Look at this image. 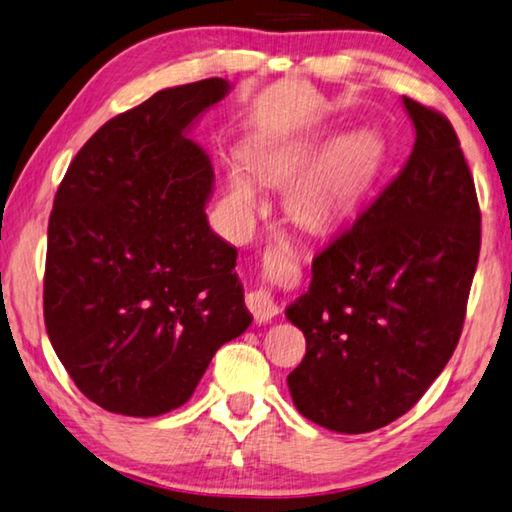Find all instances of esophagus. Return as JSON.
<instances>
[{
	"label": "esophagus",
	"instance_id": "esophagus-1",
	"mask_svg": "<svg viewBox=\"0 0 512 512\" xmlns=\"http://www.w3.org/2000/svg\"><path fill=\"white\" fill-rule=\"evenodd\" d=\"M247 308L251 311V315H254L256 322H272L276 313H279V308H276L272 295L263 288L249 292Z\"/></svg>",
	"mask_w": 512,
	"mask_h": 512
}]
</instances>
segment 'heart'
I'll return each instance as SVG.
<instances>
[{
  "label": "heart",
  "mask_w": 512,
  "mask_h": 512,
  "mask_svg": "<svg viewBox=\"0 0 512 512\" xmlns=\"http://www.w3.org/2000/svg\"><path fill=\"white\" fill-rule=\"evenodd\" d=\"M311 149L301 138H254L242 149V163H231L224 172V206L236 229H247L261 208L251 177L267 186L288 180L283 206L290 220L308 231H329L356 211L379 170V142L370 131H351L308 158Z\"/></svg>",
  "instance_id": "obj_1"
}]
</instances>
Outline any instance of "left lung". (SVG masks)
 <instances>
[{
  "label": "left lung",
  "instance_id": "8db88e82",
  "mask_svg": "<svg viewBox=\"0 0 512 512\" xmlns=\"http://www.w3.org/2000/svg\"><path fill=\"white\" fill-rule=\"evenodd\" d=\"M417 138L404 170L313 261L286 308L306 356L288 376L306 420L367 433L408 413L445 370L463 329L481 211L445 115L404 97Z\"/></svg>",
  "mask_w": 512,
  "mask_h": 512
}]
</instances>
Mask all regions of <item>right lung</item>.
<instances>
[{"mask_svg": "<svg viewBox=\"0 0 512 512\" xmlns=\"http://www.w3.org/2000/svg\"><path fill=\"white\" fill-rule=\"evenodd\" d=\"M226 79L158 90L108 120L74 161L47 229L45 326L77 388L108 413L186 404L251 324L238 249L208 224L211 158L190 138Z\"/></svg>", "mask_w": 512, "mask_h": 512, "instance_id": "1", "label": "right lung"}]
</instances>
